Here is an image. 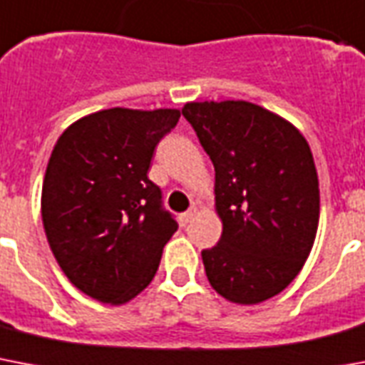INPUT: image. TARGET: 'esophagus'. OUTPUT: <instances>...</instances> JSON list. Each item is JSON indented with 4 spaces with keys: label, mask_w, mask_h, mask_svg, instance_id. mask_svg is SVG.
Here are the masks:
<instances>
[{
    "label": "esophagus",
    "mask_w": 365,
    "mask_h": 365,
    "mask_svg": "<svg viewBox=\"0 0 365 365\" xmlns=\"http://www.w3.org/2000/svg\"><path fill=\"white\" fill-rule=\"evenodd\" d=\"M197 211H200V209H197V207L194 205V207H190V209H188V211H186V212H182V215H180V220H182V224L192 222V220H194V217H196V215H197Z\"/></svg>",
    "instance_id": "1"
}]
</instances>
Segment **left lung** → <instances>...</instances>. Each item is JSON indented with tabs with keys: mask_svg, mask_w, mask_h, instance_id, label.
<instances>
[{
	"mask_svg": "<svg viewBox=\"0 0 365 365\" xmlns=\"http://www.w3.org/2000/svg\"><path fill=\"white\" fill-rule=\"evenodd\" d=\"M182 116L215 165L222 235L201 250L207 279L239 305L273 298L302 271L317 237L311 148L298 128L249 101H192Z\"/></svg>",
	"mask_w": 365,
	"mask_h": 365,
	"instance_id": "1",
	"label": "left lung"
}]
</instances>
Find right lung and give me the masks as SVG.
I'll return each instance as SVG.
<instances>
[{"label":"right lung","instance_id":"1","mask_svg":"<svg viewBox=\"0 0 365 365\" xmlns=\"http://www.w3.org/2000/svg\"><path fill=\"white\" fill-rule=\"evenodd\" d=\"M179 118V109L98 110L54 145L41 194L43 226L58 265L90 298L122 305L158 271L177 222L147 173Z\"/></svg>","mask_w":365,"mask_h":365}]
</instances>
